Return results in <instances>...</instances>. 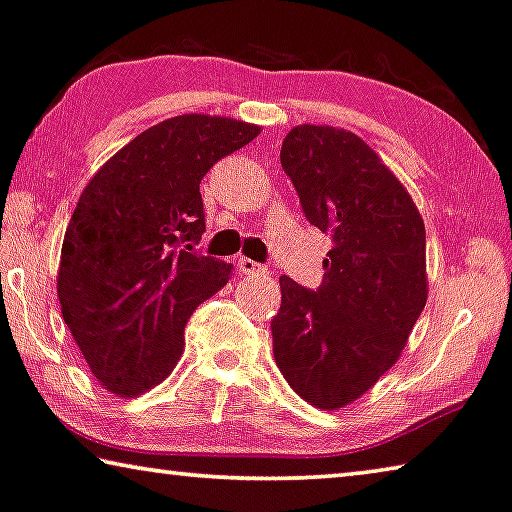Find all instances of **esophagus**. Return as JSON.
<instances>
[{"label":"esophagus","mask_w":512,"mask_h":512,"mask_svg":"<svg viewBox=\"0 0 512 512\" xmlns=\"http://www.w3.org/2000/svg\"><path fill=\"white\" fill-rule=\"evenodd\" d=\"M236 269H239L241 273H248V276H259V273H266V266L257 264L255 259H250V257L236 259Z\"/></svg>","instance_id":"1"}]
</instances>
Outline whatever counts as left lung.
Segmentation results:
<instances>
[{
  "mask_svg": "<svg viewBox=\"0 0 512 512\" xmlns=\"http://www.w3.org/2000/svg\"><path fill=\"white\" fill-rule=\"evenodd\" d=\"M280 163L310 225L331 234L317 292L280 278L273 356L312 407H347L398 363L427 301L425 225L400 179L352 131L301 124Z\"/></svg>",
  "mask_w": 512,
  "mask_h": 512,
  "instance_id": "8db88e82",
  "label": "left lung"
}]
</instances>
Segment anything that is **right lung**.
Segmentation results:
<instances>
[{"mask_svg": "<svg viewBox=\"0 0 512 512\" xmlns=\"http://www.w3.org/2000/svg\"><path fill=\"white\" fill-rule=\"evenodd\" d=\"M259 131L211 114L165 119L82 190L61 246L57 294L105 391L137 398L170 377L193 310L230 280L232 264L193 253L204 234L200 181Z\"/></svg>", "mask_w": 512, "mask_h": 512, "instance_id": "obj_1", "label": "right lung"}]
</instances>
